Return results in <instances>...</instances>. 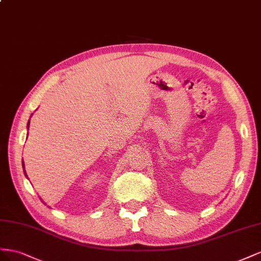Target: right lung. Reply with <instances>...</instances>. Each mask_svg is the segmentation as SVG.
Instances as JSON below:
<instances>
[{
	"label": "right lung",
	"instance_id": "right-lung-1",
	"mask_svg": "<svg viewBox=\"0 0 261 261\" xmlns=\"http://www.w3.org/2000/svg\"><path fill=\"white\" fill-rule=\"evenodd\" d=\"M28 125H29V122H28Z\"/></svg>",
	"mask_w": 261,
	"mask_h": 261
}]
</instances>
